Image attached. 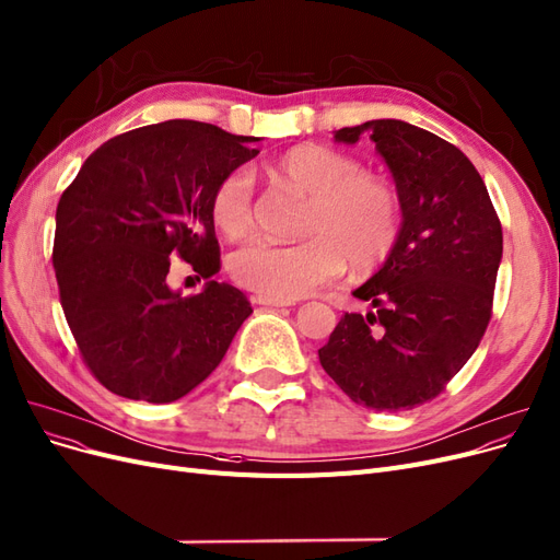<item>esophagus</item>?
Returning <instances> with one entry per match:
<instances>
[{
  "label": "esophagus",
  "instance_id": "1",
  "mask_svg": "<svg viewBox=\"0 0 560 560\" xmlns=\"http://www.w3.org/2000/svg\"><path fill=\"white\" fill-rule=\"evenodd\" d=\"M255 303L257 305H268V307H287V305H294L292 299H278V296H255Z\"/></svg>",
  "mask_w": 560,
  "mask_h": 560
}]
</instances>
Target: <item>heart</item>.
<instances>
[{
    "mask_svg": "<svg viewBox=\"0 0 560 560\" xmlns=\"http://www.w3.org/2000/svg\"><path fill=\"white\" fill-rule=\"evenodd\" d=\"M276 176L311 197L303 215V241L257 238L229 261L234 280L253 292L299 299L334 282L347 261L361 273L389 259L400 234V201L389 180L363 173L359 162L326 145H299L276 162ZM210 218L229 238L255 226L253 171H229L210 197Z\"/></svg>",
    "mask_w": 560,
    "mask_h": 560,
    "instance_id": "1",
    "label": "heart"
}]
</instances>
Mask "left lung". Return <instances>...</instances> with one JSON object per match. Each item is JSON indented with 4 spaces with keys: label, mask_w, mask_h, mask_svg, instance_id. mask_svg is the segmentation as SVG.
I'll use <instances>...</instances> for the list:
<instances>
[{
    "label": "left lung",
    "mask_w": 560,
    "mask_h": 560,
    "mask_svg": "<svg viewBox=\"0 0 560 560\" xmlns=\"http://www.w3.org/2000/svg\"><path fill=\"white\" fill-rule=\"evenodd\" d=\"M369 133L400 201L394 253L352 296L319 350L322 369L361 408L410 410L464 369L491 319L503 229L485 180L456 145L402 120L334 131L338 143Z\"/></svg>",
    "instance_id": "1"
}]
</instances>
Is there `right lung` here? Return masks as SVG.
I'll list each match as a JSON object with an SVG mask.
<instances>
[{"instance_id": "1", "label": "right lung", "mask_w": 560, "mask_h": 560, "mask_svg": "<svg viewBox=\"0 0 560 560\" xmlns=\"http://www.w3.org/2000/svg\"><path fill=\"white\" fill-rule=\"evenodd\" d=\"M257 137L168 120L96 148L55 213L52 266L62 311L92 375L131 400L173 402L213 373L253 313L241 289L168 287L180 257L220 271L210 197L259 155Z\"/></svg>"}]
</instances>
